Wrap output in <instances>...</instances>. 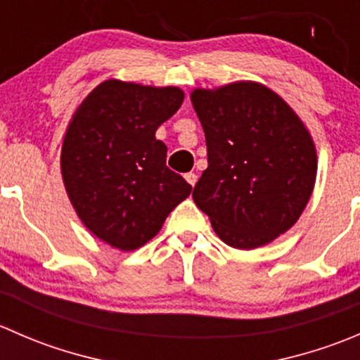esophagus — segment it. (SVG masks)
Here are the masks:
<instances>
[{
	"label": "esophagus",
	"instance_id": "1",
	"mask_svg": "<svg viewBox=\"0 0 360 360\" xmlns=\"http://www.w3.org/2000/svg\"><path fill=\"white\" fill-rule=\"evenodd\" d=\"M184 179L188 181V184H191V186H195V184H197V174L195 172H188V174H184Z\"/></svg>",
	"mask_w": 360,
	"mask_h": 360
}]
</instances>
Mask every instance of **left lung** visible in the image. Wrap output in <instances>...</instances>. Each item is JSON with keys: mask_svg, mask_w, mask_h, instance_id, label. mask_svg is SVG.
Instances as JSON below:
<instances>
[{"mask_svg": "<svg viewBox=\"0 0 360 360\" xmlns=\"http://www.w3.org/2000/svg\"><path fill=\"white\" fill-rule=\"evenodd\" d=\"M191 104L209 162L195 203L230 248L270 244L300 219L314 191L317 151L307 125L256 82L195 89Z\"/></svg>", "mask_w": 360, "mask_h": 360, "instance_id": "8db88e82", "label": "left lung"}]
</instances>
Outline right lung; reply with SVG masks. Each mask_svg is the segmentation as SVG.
Here are the masks:
<instances>
[{
	"label": "right lung",
	"mask_w": 360,
	"mask_h": 360,
	"mask_svg": "<svg viewBox=\"0 0 360 360\" xmlns=\"http://www.w3.org/2000/svg\"><path fill=\"white\" fill-rule=\"evenodd\" d=\"M183 99L179 86L106 79L69 122L60 151L68 197L86 230L111 248H143L190 197L191 186L165 165L167 146L155 137Z\"/></svg>",
	"instance_id": "add662e5"
}]
</instances>
